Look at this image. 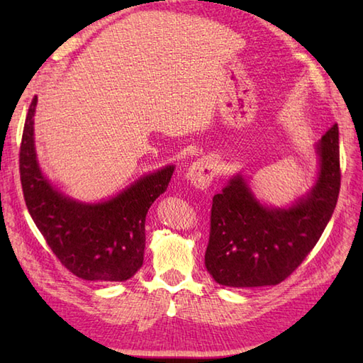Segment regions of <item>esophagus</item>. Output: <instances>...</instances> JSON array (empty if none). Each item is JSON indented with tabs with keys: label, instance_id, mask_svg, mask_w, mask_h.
Instances as JSON below:
<instances>
[{
	"label": "esophagus",
	"instance_id": "obj_1",
	"mask_svg": "<svg viewBox=\"0 0 363 363\" xmlns=\"http://www.w3.org/2000/svg\"><path fill=\"white\" fill-rule=\"evenodd\" d=\"M215 173V160L212 157H201L190 165L187 169V181L196 189H207L213 181Z\"/></svg>",
	"mask_w": 363,
	"mask_h": 363
}]
</instances>
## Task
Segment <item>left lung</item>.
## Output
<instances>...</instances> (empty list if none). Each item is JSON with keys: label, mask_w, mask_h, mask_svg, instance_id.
I'll list each match as a JSON object with an SVG mask.
<instances>
[{"label": "left lung", "mask_w": 363, "mask_h": 363, "mask_svg": "<svg viewBox=\"0 0 363 363\" xmlns=\"http://www.w3.org/2000/svg\"><path fill=\"white\" fill-rule=\"evenodd\" d=\"M320 174L312 191L289 209H269L242 176L213 196L206 268L228 287L276 285L303 264L333 217L340 191L337 123L317 145Z\"/></svg>", "instance_id": "1"}]
</instances>
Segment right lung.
I'll use <instances>...</instances> for the list:
<instances>
[{"label": "right lung", "mask_w": 363, "mask_h": 363, "mask_svg": "<svg viewBox=\"0 0 363 363\" xmlns=\"http://www.w3.org/2000/svg\"><path fill=\"white\" fill-rule=\"evenodd\" d=\"M35 104L37 96L28 109L20 145V181L30 217L74 276L103 282L129 279L143 264L146 213L167 190L174 167L142 177L106 203H76L54 190L38 168L33 137Z\"/></svg>", "instance_id": "1"}]
</instances>
